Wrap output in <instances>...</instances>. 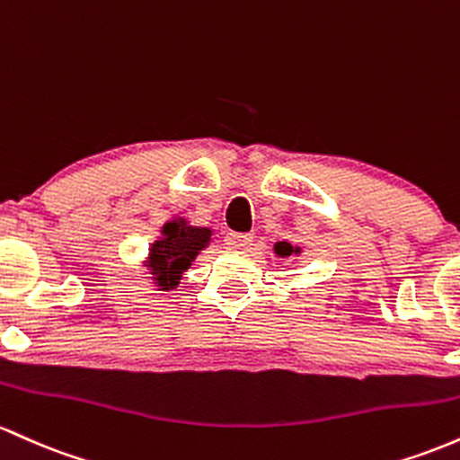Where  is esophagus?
Wrapping results in <instances>:
<instances>
[{
  "label": "esophagus",
  "instance_id": "1",
  "mask_svg": "<svg viewBox=\"0 0 460 460\" xmlns=\"http://www.w3.org/2000/svg\"><path fill=\"white\" fill-rule=\"evenodd\" d=\"M252 241H254V236L252 234H241V232H228L224 239V245L228 247V250H245V247L252 245Z\"/></svg>",
  "mask_w": 460,
  "mask_h": 460
}]
</instances>
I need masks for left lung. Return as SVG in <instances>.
<instances>
[{
  "label": "left lung",
  "mask_w": 460,
  "mask_h": 460,
  "mask_svg": "<svg viewBox=\"0 0 460 460\" xmlns=\"http://www.w3.org/2000/svg\"><path fill=\"white\" fill-rule=\"evenodd\" d=\"M273 252H276L278 256L280 258H287V256H293V254H299V247H296V245H291V243H287V241H280V243H276L273 245Z\"/></svg>",
  "instance_id": "8db88e82"
}]
</instances>
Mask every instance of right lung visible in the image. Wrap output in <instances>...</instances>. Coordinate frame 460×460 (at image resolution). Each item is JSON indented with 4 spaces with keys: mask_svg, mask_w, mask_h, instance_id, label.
<instances>
[{
    "mask_svg": "<svg viewBox=\"0 0 460 460\" xmlns=\"http://www.w3.org/2000/svg\"><path fill=\"white\" fill-rule=\"evenodd\" d=\"M161 239L149 247L146 267L152 273L158 291H172L182 280V273L199 252L210 243L213 230L190 226L184 217H173L163 226Z\"/></svg>",
    "mask_w": 460,
    "mask_h": 460,
    "instance_id": "obj_1",
    "label": "right lung"
}]
</instances>
